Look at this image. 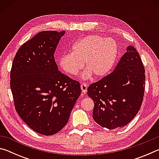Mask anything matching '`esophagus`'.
<instances>
[{"instance_id": "obj_1", "label": "esophagus", "mask_w": 159, "mask_h": 159, "mask_svg": "<svg viewBox=\"0 0 159 159\" xmlns=\"http://www.w3.org/2000/svg\"><path fill=\"white\" fill-rule=\"evenodd\" d=\"M80 88H81V90H82V93L83 94H85L87 93V90H88V85L86 83H82L81 85H80Z\"/></svg>"}]
</instances>
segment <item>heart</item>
<instances>
[{
    "mask_svg": "<svg viewBox=\"0 0 159 159\" xmlns=\"http://www.w3.org/2000/svg\"><path fill=\"white\" fill-rule=\"evenodd\" d=\"M118 47L114 39L99 35H89L79 39L72 46V52L61 56L59 64L66 73L76 75L83 68L81 76L89 79L93 75L102 78L110 73L118 57Z\"/></svg>",
    "mask_w": 159,
    "mask_h": 159,
    "instance_id": "obj_1",
    "label": "heart"
}]
</instances>
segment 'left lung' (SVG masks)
Wrapping results in <instances>:
<instances>
[{
    "instance_id": "left-lung-1",
    "label": "left lung",
    "mask_w": 159,
    "mask_h": 159,
    "mask_svg": "<svg viewBox=\"0 0 159 159\" xmlns=\"http://www.w3.org/2000/svg\"><path fill=\"white\" fill-rule=\"evenodd\" d=\"M144 73L138 52L128 46L114 71L88 87V95L94 102L93 117L98 124L115 130L133 119L143 101Z\"/></svg>"
}]
</instances>
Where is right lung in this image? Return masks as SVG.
<instances>
[{
  "instance_id": "1",
  "label": "right lung",
  "mask_w": 159,
  "mask_h": 159,
  "mask_svg": "<svg viewBox=\"0 0 159 159\" xmlns=\"http://www.w3.org/2000/svg\"><path fill=\"white\" fill-rule=\"evenodd\" d=\"M64 34H37L18 50L10 71L16 111L32 130L44 135L65 126L81 93L80 83L61 73L54 57Z\"/></svg>"
}]
</instances>
